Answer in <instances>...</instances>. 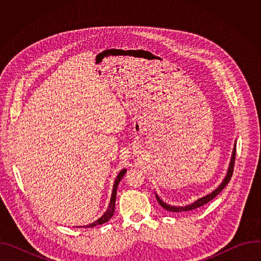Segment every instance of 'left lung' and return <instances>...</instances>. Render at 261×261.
<instances>
[{"instance_id": "1", "label": "left lung", "mask_w": 261, "mask_h": 261, "mask_svg": "<svg viewBox=\"0 0 261 261\" xmlns=\"http://www.w3.org/2000/svg\"><path fill=\"white\" fill-rule=\"evenodd\" d=\"M237 142V141H236ZM234 142V146H233V150H232V155H231V158H230V162H229V166H228V170H227V173L224 177V179H223V181L218 186V188L215 189L212 193L201 197V198H198L196 201L192 202L191 204H188V205H182V206H176V205H170V204H167L166 202H164L159 196L158 194L155 192V195H156V198L158 200V202L160 203V205L165 208L166 211H169V212H175V213H178V212H187V211H192L194 208H197V207H200L202 205H204L205 203L210 202L212 199H214L223 189H224L226 187V185L229 182L231 176H232V173H233V165H234V160H236V152H237V143Z\"/></svg>"}]
</instances>
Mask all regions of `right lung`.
Wrapping results in <instances>:
<instances>
[{
	"label": "right lung",
	"mask_w": 261,
	"mask_h": 261,
	"mask_svg": "<svg viewBox=\"0 0 261 261\" xmlns=\"http://www.w3.org/2000/svg\"><path fill=\"white\" fill-rule=\"evenodd\" d=\"M127 172V169H122L118 176L116 177V180H115V184H114V188H113V193H111V197H110V201H109V204H108V207L106 210V212L96 221H94L93 223H91V224L89 225H85L84 227L85 228H91V227H95L97 225H101V224H104V223L108 222L110 220V218L114 216V213H115V206H116V198H117V190H118V186H119V182L121 181V179L123 178V176L125 175V173ZM76 227H83V226H76Z\"/></svg>",
	"instance_id": "obj_1"
}]
</instances>
